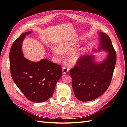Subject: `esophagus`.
<instances>
[{
	"instance_id": "esophagus-1",
	"label": "esophagus",
	"mask_w": 127,
	"mask_h": 127,
	"mask_svg": "<svg viewBox=\"0 0 127 127\" xmlns=\"http://www.w3.org/2000/svg\"><path fill=\"white\" fill-rule=\"evenodd\" d=\"M69 71V68H67L65 67H64L63 68V74H66Z\"/></svg>"
}]
</instances>
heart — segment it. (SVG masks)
I'll return each instance as SVG.
<instances>
[{
    "label": "heart",
    "instance_id": "b5f03b06",
    "mask_svg": "<svg viewBox=\"0 0 127 127\" xmlns=\"http://www.w3.org/2000/svg\"><path fill=\"white\" fill-rule=\"evenodd\" d=\"M77 44L73 43H60L57 46L52 49V52L57 57H62L63 54L71 52L69 53L67 57V61L70 66H74L78 62L81 58L83 51L74 50L77 47Z\"/></svg>",
    "mask_w": 127,
    "mask_h": 127
}]
</instances>
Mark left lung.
I'll use <instances>...</instances> for the list:
<instances>
[{
  "label": "left lung",
  "mask_w": 127,
  "mask_h": 127,
  "mask_svg": "<svg viewBox=\"0 0 127 127\" xmlns=\"http://www.w3.org/2000/svg\"><path fill=\"white\" fill-rule=\"evenodd\" d=\"M99 47L94 52H107L105 58L98 62L94 53L82 56L70 70L72 86L75 97L82 102L93 101L108 88L116 66L117 55L109 36L98 32Z\"/></svg>",
  "instance_id": "8db88e82"
}]
</instances>
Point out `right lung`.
Listing matches in <instances>:
<instances>
[{
	"instance_id": "right-lung-1",
	"label": "right lung",
	"mask_w": 127,
	"mask_h": 127,
	"mask_svg": "<svg viewBox=\"0 0 127 127\" xmlns=\"http://www.w3.org/2000/svg\"><path fill=\"white\" fill-rule=\"evenodd\" d=\"M32 32L22 33L11 45L10 70L13 81L27 98L33 102H43L52 96L56 84L62 76V68L48 59L33 62L24 57L23 41Z\"/></svg>"
}]
</instances>
